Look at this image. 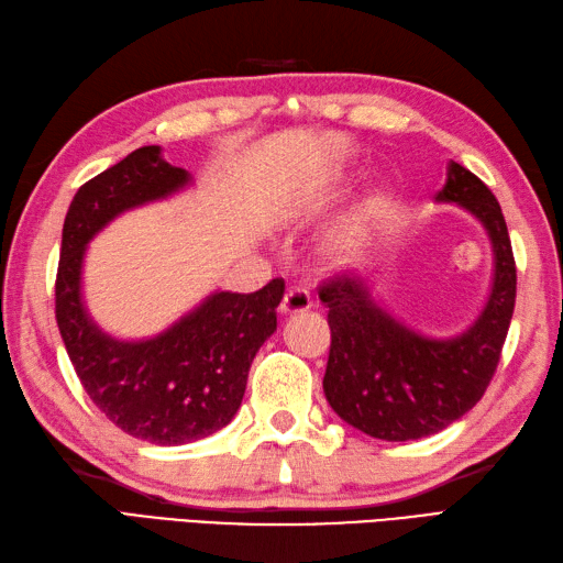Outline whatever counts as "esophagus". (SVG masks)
Listing matches in <instances>:
<instances>
[{
	"label": "esophagus",
	"mask_w": 563,
	"mask_h": 563,
	"mask_svg": "<svg viewBox=\"0 0 563 563\" xmlns=\"http://www.w3.org/2000/svg\"><path fill=\"white\" fill-rule=\"evenodd\" d=\"M311 307V297L302 287H292V290H287L283 302H280V313L285 317H292V313H302Z\"/></svg>",
	"instance_id": "obj_1"
}]
</instances>
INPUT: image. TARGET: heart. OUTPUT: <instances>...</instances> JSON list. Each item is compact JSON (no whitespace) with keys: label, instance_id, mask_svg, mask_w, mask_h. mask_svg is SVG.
<instances>
[{"label":"heart","instance_id":"b5f03b06","mask_svg":"<svg viewBox=\"0 0 563 563\" xmlns=\"http://www.w3.org/2000/svg\"><path fill=\"white\" fill-rule=\"evenodd\" d=\"M378 213H382V206L378 203H372L367 211H364L355 222H352V225L341 234V242L345 250H352V246H357L360 242H362V238L364 234H367V230H369V222L374 220V218H378Z\"/></svg>","mask_w":563,"mask_h":563}]
</instances>
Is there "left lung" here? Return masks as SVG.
Segmentation results:
<instances>
[{"label":"left lung","instance_id":"8db88e82","mask_svg":"<svg viewBox=\"0 0 563 563\" xmlns=\"http://www.w3.org/2000/svg\"><path fill=\"white\" fill-rule=\"evenodd\" d=\"M439 203H455L482 222L492 242L485 307L461 333L434 338L396 319L362 278L321 287L331 352L323 394L343 422L384 441H412L446 429L485 396L516 305V261L499 201L463 165L449 161Z\"/></svg>","mask_w":563,"mask_h":563}]
</instances>
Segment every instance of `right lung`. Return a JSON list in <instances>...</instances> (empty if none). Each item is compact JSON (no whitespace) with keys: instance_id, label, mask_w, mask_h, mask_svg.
Segmentation results:
<instances>
[{"instance_id":"1","label":"right lung","mask_w":563,"mask_h":563,"mask_svg":"<svg viewBox=\"0 0 563 563\" xmlns=\"http://www.w3.org/2000/svg\"><path fill=\"white\" fill-rule=\"evenodd\" d=\"M194 185L161 146H143L76 191L64 218L55 285L62 341L86 394L129 437L181 446L216 434L238 415L258 347L276 333L283 278L258 292L216 290L173 325L143 341L104 333L84 302L90 240L134 208Z\"/></svg>"}]
</instances>
